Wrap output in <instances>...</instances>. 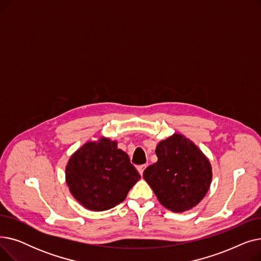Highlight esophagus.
<instances>
[{
  "label": "esophagus",
  "instance_id": "obj_1",
  "mask_svg": "<svg viewBox=\"0 0 261 261\" xmlns=\"http://www.w3.org/2000/svg\"><path fill=\"white\" fill-rule=\"evenodd\" d=\"M146 167H147V165H141V166L138 167V171L140 172L141 175H143V172H144V170H145Z\"/></svg>",
  "mask_w": 261,
  "mask_h": 261
}]
</instances>
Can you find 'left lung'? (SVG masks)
<instances>
[{
  "label": "left lung",
  "instance_id": "8db88e82",
  "mask_svg": "<svg viewBox=\"0 0 261 261\" xmlns=\"http://www.w3.org/2000/svg\"><path fill=\"white\" fill-rule=\"evenodd\" d=\"M156 163L148 166L143 177L159 202L173 213L187 212L203 200L211 187V162L186 136L173 133L155 148Z\"/></svg>",
  "mask_w": 261,
  "mask_h": 261
}]
</instances>
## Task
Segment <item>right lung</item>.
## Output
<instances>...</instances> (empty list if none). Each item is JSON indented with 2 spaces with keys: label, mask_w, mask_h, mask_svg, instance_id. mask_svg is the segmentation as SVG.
<instances>
[{
  "label": "right lung",
  "mask_w": 261,
  "mask_h": 261,
  "mask_svg": "<svg viewBox=\"0 0 261 261\" xmlns=\"http://www.w3.org/2000/svg\"><path fill=\"white\" fill-rule=\"evenodd\" d=\"M141 179L117 141L100 136L78 148L65 166V182L72 196L89 211L103 212L126 199Z\"/></svg>",
  "instance_id": "add662e5"
}]
</instances>
